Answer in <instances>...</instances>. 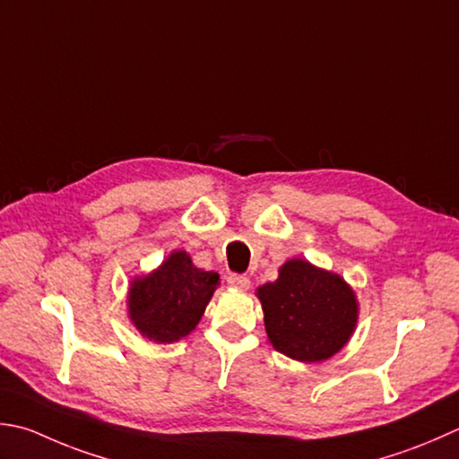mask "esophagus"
Wrapping results in <instances>:
<instances>
[{"instance_id": "esophagus-1", "label": "esophagus", "mask_w": 459, "mask_h": 459, "mask_svg": "<svg viewBox=\"0 0 459 459\" xmlns=\"http://www.w3.org/2000/svg\"><path fill=\"white\" fill-rule=\"evenodd\" d=\"M227 282H229L230 286H235V289H240V290H247L248 286H250L248 276H245V274H230V276L227 278Z\"/></svg>"}]
</instances>
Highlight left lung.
Here are the masks:
<instances>
[{
    "label": "left lung",
    "instance_id": "1",
    "mask_svg": "<svg viewBox=\"0 0 459 459\" xmlns=\"http://www.w3.org/2000/svg\"><path fill=\"white\" fill-rule=\"evenodd\" d=\"M263 302L268 340L284 356L300 362H322L334 356L352 336L358 304L342 276L289 260L276 282L256 290Z\"/></svg>",
    "mask_w": 459,
    "mask_h": 459
}]
</instances>
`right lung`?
<instances>
[{
	"instance_id": "right-lung-1",
	"label": "right lung",
	"mask_w": 459,
	"mask_h": 459,
	"mask_svg": "<svg viewBox=\"0 0 459 459\" xmlns=\"http://www.w3.org/2000/svg\"><path fill=\"white\" fill-rule=\"evenodd\" d=\"M219 274L193 264L175 250L155 273L137 278L129 290V316L143 336L155 342H177L199 325Z\"/></svg>"
}]
</instances>
